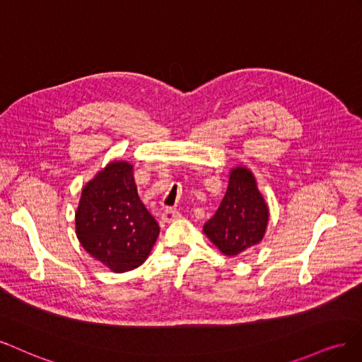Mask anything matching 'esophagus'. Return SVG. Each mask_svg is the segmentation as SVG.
I'll list each match as a JSON object with an SVG mask.
<instances>
[{"instance_id":"obj_1","label":"esophagus","mask_w":362,"mask_h":362,"mask_svg":"<svg viewBox=\"0 0 362 362\" xmlns=\"http://www.w3.org/2000/svg\"><path fill=\"white\" fill-rule=\"evenodd\" d=\"M162 221H164V223H173V221H176V219H179L180 218V214L176 211V209H173V207H167L164 212H162Z\"/></svg>"}]
</instances>
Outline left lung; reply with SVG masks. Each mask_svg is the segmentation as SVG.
Instances as JSON below:
<instances>
[{"label": "left lung", "instance_id": "obj_1", "mask_svg": "<svg viewBox=\"0 0 362 362\" xmlns=\"http://www.w3.org/2000/svg\"><path fill=\"white\" fill-rule=\"evenodd\" d=\"M269 209L247 167L230 170L228 188L215 215L203 227L204 235L228 257L251 250L263 239Z\"/></svg>", "mask_w": 362, "mask_h": 362}]
</instances>
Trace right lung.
Here are the masks:
<instances>
[{"instance_id":"1","label":"right lung","mask_w":362,"mask_h":362,"mask_svg":"<svg viewBox=\"0 0 362 362\" xmlns=\"http://www.w3.org/2000/svg\"><path fill=\"white\" fill-rule=\"evenodd\" d=\"M75 223L84 250L115 274L141 266L159 236L126 160L110 162L84 186Z\"/></svg>"}]
</instances>
